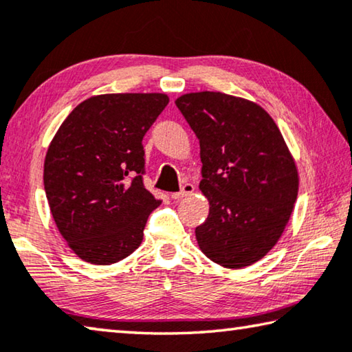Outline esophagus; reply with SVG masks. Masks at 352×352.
I'll return each instance as SVG.
<instances>
[{"mask_svg":"<svg viewBox=\"0 0 352 352\" xmlns=\"http://www.w3.org/2000/svg\"><path fill=\"white\" fill-rule=\"evenodd\" d=\"M194 185H191V183H185V185H183V188H182V191H178V192H174L172 194V199L174 200H178V199H183V197H186V196H191V194L194 192Z\"/></svg>","mask_w":352,"mask_h":352,"instance_id":"1","label":"esophagus"}]
</instances>
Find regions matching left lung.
Listing matches in <instances>:
<instances>
[{
  "label": "left lung",
  "mask_w": 352,
  "mask_h": 352,
  "mask_svg": "<svg viewBox=\"0 0 352 352\" xmlns=\"http://www.w3.org/2000/svg\"><path fill=\"white\" fill-rule=\"evenodd\" d=\"M175 104L200 144V191L210 213L196 239L211 261L241 270L280 239L298 199L299 174L272 117L250 100L191 92Z\"/></svg>",
  "instance_id": "left-lung-1"
}]
</instances>
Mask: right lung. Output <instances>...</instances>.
<instances>
[{
  "label": "right lung",
  "mask_w": 352,
  "mask_h": 352,
  "mask_svg": "<svg viewBox=\"0 0 352 352\" xmlns=\"http://www.w3.org/2000/svg\"><path fill=\"white\" fill-rule=\"evenodd\" d=\"M169 103L166 94H103L85 100L56 131L43 185L56 227L92 265H113L141 246L161 205L142 185V138Z\"/></svg>",
  "instance_id": "1"
}]
</instances>
